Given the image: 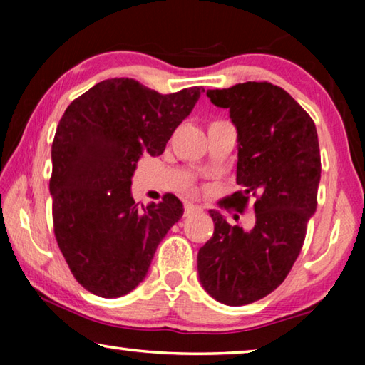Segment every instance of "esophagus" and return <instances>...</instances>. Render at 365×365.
<instances>
[{
	"instance_id": "34e87169",
	"label": "esophagus",
	"mask_w": 365,
	"mask_h": 365,
	"mask_svg": "<svg viewBox=\"0 0 365 365\" xmlns=\"http://www.w3.org/2000/svg\"><path fill=\"white\" fill-rule=\"evenodd\" d=\"M197 211H201L200 206L191 205V202H187V205H185V215H190V214L197 212Z\"/></svg>"
}]
</instances>
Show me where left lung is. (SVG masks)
<instances>
[{
    "mask_svg": "<svg viewBox=\"0 0 365 365\" xmlns=\"http://www.w3.org/2000/svg\"><path fill=\"white\" fill-rule=\"evenodd\" d=\"M206 95L230 110L238 132L237 183L243 190L220 206L245 212L252 196L256 222L243 230L211 211L214 233L197 252V274L214 299L243 306L274 292L299 256L317 207V130L292 95L269 82L238 83Z\"/></svg>",
    "mask_w": 365,
    "mask_h": 365,
    "instance_id": "obj_1",
    "label": "left lung"
}]
</instances>
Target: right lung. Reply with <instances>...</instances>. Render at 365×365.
<instances>
[{"mask_svg": "<svg viewBox=\"0 0 365 365\" xmlns=\"http://www.w3.org/2000/svg\"><path fill=\"white\" fill-rule=\"evenodd\" d=\"M205 88L160 95L133 78H108L76 98L53 140L54 237L76 280L120 298L145 279L160 240L183 215L172 193L146 207L130 185L143 154L159 156Z\"/></svg>", "mask_w": 365, "mask_h": 365, "instance_id": "1", "label": "right lung"}]
</instances>
